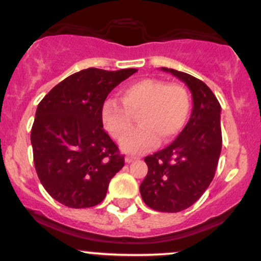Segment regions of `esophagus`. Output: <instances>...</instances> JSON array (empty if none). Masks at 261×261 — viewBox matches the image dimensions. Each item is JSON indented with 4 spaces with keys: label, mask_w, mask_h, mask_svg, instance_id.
<instances>
[{
    "label": "esophagus",
    "mask_w": 261,
    "mask_h": 261,
    "mask_svg": "<svg viewBox=\"0 0 261 261\" xmlns=\"http://www.w3.org/2000/svg\"><path fill=\"white\" fill-rule=\"evenodd\" d=\"M139 158H136V156H134V155H127L125 158V161L127 164H130V163H133V161H135V160H138Z\"/></svg>",
    "instance_id": "34e87169"
}]
</instances>
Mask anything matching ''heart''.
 <instances>
[{
  "label": "heart",
  "mask_w": 261,
  "mask_h": 261,
  "mask_svg": "<svg viewBox=\"0 0 261 261\" xmlns=\"http://www.w3.org/2000/svg\"><path fill=\"white\" fill-rule=\"evenodd\" d=\"M121 102L106 98L101 106V120L108 133L122 140L133 127V117L139 116L142 127L121 142L126 152H141L152 147L159 138L167 142L185 127L191 111V97L181 85L145 79L123 87Z\"/></svg>",
  "instance_id": "1"
}]
</instances>
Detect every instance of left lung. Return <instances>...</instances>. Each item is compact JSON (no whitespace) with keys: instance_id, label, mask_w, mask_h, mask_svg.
<instances>
[{"instance_id":"obj_1","label":"left lung","mask_w":261,"mask_h":261,"mask_svg":"<svg viewBox=\"0 0 261 261\" xmlns=\"http://www.w3.org/2000/svg\"><path fill=\"white\" fill-rule=\"evenodd\" d=\"M185 82L193 95L189 122L169 146L145 158L147 175L140 185L145 204L161 213L190 207L209 188L221 152V106L199 79L161 67Z\"/></svg>"}]
</instances>
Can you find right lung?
Instances as JSON below:
<instances>
[{"instance_id":"right-lung-1","label":"right lung","mask_w":261,"mask_h":261,"mask_svg":"<svg viewBox=\"0 0 261 261\" xmlns=\"http://www.w3.org/2000/svg\"><path fill=\"white\" fill-rule=\"evenodd\" d=\"M136 71L81 70L38 103L31 130L35 167L45 190L65 206L100 204L110 180L125 165L117 145L102 128L101 106Z\"/></svg>"}]
</instances>
